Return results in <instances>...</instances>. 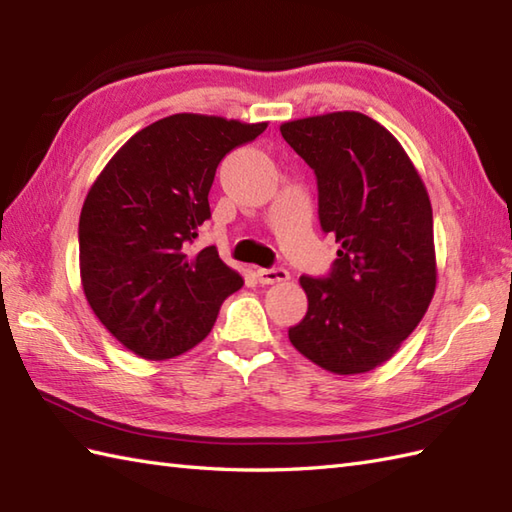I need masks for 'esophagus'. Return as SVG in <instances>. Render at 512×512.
<instances>
[{
	"mask_svg": "<svg viewBox=\"0 0 512 512\" xmlns=\"http://www.w3.org/2000/svg\"><path fill=\"white\" fill-rule=\"evenodd\" d=\"M257 279L259 284L270 286V284H284L290 279V273L286 268H257Z\"/></svg>",
	"mask_w": 512,
	"mask_h": 512,
	"instance_id": "1",
	"label": "esophagus"
}]
</instances>
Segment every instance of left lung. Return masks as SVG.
Masks as SVG:
<instances>
[{"instance_id": "obj_1", "label": "left lung", "mask_w": 512, "mask_h": 512, "mask_svg": "<svg viewBox=\"0 0 512 512\" xmlns=\"http://www.w3.org/2000/svg\"><path fill=\"white\" fill-rule=\"evenodd\" d=\"M317 176L319 222L336 237L328 277L303 275L308 312L290 343L334 374H365L398 352L436 292L429 193L387 129L361 112L279 127Z\"/></svg>"}]
</instances>
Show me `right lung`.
<instances>
[{"label":"right lung","mask_w":512,"mask_h":512,"mask_svg":"<svg viewBox=\"0 0 512 512\" xmlns=\"http://www.w3.org/2000/svg\"><path fill=\"white\" fill-rule=\"evenodd\" d=\"M266 123L173 114L116 151L83 202L79 262L85 299L127 350L162 361L211 332L222 301L244 286L215 246L193 253L209 220L222 158Z\"/></svg>","instance_id":"1"}]
</instances>
